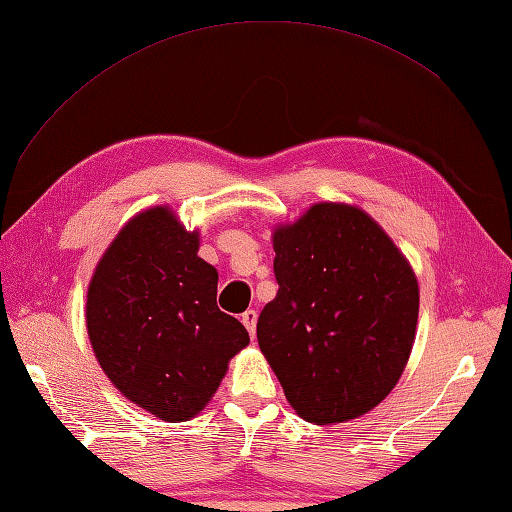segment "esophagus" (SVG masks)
<instances>
[{"label":"esophagus","instance_id":"1","mask_svg":"<svg viewBox=\"0 0 512 512\" xmlns=\"http://www.w3.org/2000/svg\"><path fill=\"white\" fill-rule=\"evenodd\" d=\"M242 323L246 325V330L250 334V339H255V328H257V312L255 310H246L242 314Z\"/></svg>","mask_w":512,"mask_h":512}]
</instances>
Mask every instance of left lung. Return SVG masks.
I'll use <instances>...</instances> for the list:
<instances>
[{
	"mask_svg": "<svg viewBox=\"0 0 512 512\" xmlns=\"http://www.w3.org/2000/svg\"><path fill=\"white\" fill-rule=\"evenodd\" d=\"M273 248L279 290L259 314L257 341L290 407L314 424L365 416L396 387L416 341L409 259L345 202L277 224Z\"/></svg>",
	"mask_w": 512,
	"mask_h": 512,
	"instance_id": "8db88e82",
	"label": "left lung"
}]
</instances>
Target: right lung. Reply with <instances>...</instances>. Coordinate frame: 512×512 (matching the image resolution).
<instances>
[{
	"mask_svg": "<svg viewBox=\"0 0 512 512\" xmlns=\"http://www.w3.org/2000/svg\"><path fill=\"white\" fill-rule=\"evenodd\" d=\"M200 231L171 206L136 213L94 268L85 325L105 376L136 407L187 422L209 405L248 332L217 308Z\"/></svg>",
	"mask_w": 512,
	"mask_h": 512,
	"instance_id": "obj_1",
	"label": "right lung"
}]
</instances>
